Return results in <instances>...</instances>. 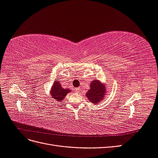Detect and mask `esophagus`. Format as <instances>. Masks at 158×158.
<instances>
[{"label":"esophagus","instance_id":"34e87169","mask_svg":"<svg viewBox=\"0 0 158 158\" xmlns=\"http://www.w3.org/2000/svg\"><path fill=\"white\" fill-rule=\"evenodd\" d=\"M75 92H76V93H79V92H80V88H76V89H75Z\"/></svg>","mask_w":158,"mask_h":158}]
</instances>
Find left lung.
<instances>
[{"label":"left lung","mask_w":158,"mask_h":158,"mask_svg":"<svg viewBox=\"0 0 158 158\" xmlns=\"http://www.w3.org/2000/svg\"><path fill=\"white\" fill-rule=\"evenodd\" d=\"M106 92L105 85L95 80L90 84V89L88 91L86 95L91 102L96 103L103 99Z\"/></svg>","instance_id":"obj_1"}]
</instances>
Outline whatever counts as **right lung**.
Returning <instances> with one entry per match:
<instances>
[{"label":"right lung","instance_id":"obj_1","mask_svg":"<svg viewBox=\"0 0 158 158\" xmlns=\"http://www.w3.org/2000/svg\"><path fill=\"white\" fill-rule=\"evenodd\" d=\"M51 95L52 98L55 99L56 102H62L69 92H70V89L69 88L64 89L61 86L59 81H56L54 82V85L52 86L51 91Z\"/></svg>","mask_w":158,"mask_h":158}]
</instances>
